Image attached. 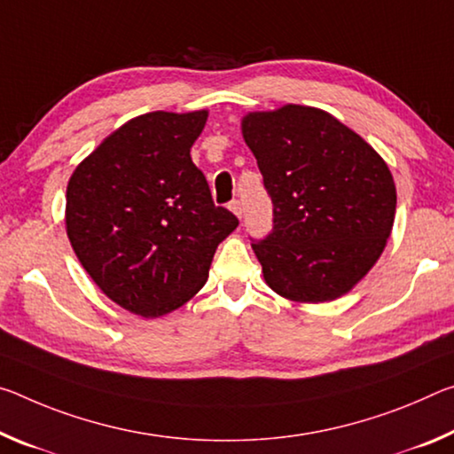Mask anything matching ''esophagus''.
Wrapping results in <instances>:
<instances>
[{
	"instance_id": "34e87169",
	"label": "esophagus",
	"mask_w": 454,
	"mask_h": 454,
	"mask_svg": "<svg viewBox=\"0 0 454 454\" xmlns=\"http://www.w3.org/2000/svg\"><path fill=\"white\" fill-rule=\"evenodd\" d=\"M229 209H231V213L235 215V217H239V219H241V215H243V205H241V200H231V203H229Z\"/></svg>"
}]
</instances>
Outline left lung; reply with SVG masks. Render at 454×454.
<instances>
[{
	"mask_svg": "<svg viewBox=\"0 0 454 454\" xmlns=\"http://www.w3.org/2000/svg\"><path fill=\"white\" fill-rule=\"evenodd\" d=\"M241 132L273 203L271 233L251 245L265 284L297 303L338 300L372 270L392 233L388 165L314 106L247 113Z\"/></svg>",
	"mask_w": 454,
	"mask_h": 454,
	"instance_id": "8db88e82",
	"label": "left lung"
}]
</instances>
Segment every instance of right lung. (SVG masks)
Instances as JSON below:
<instances>
[{
  "label": "right lung",
  "mask_w": 454,
  "mask_h": 454,
  "mask_svg": "<svg viewBox=\"0 0 454 454\" xmlns=\"http://www.w3.org/2000/svg\"><path fill=\"white\" fill-rule=\"evenodd\" d=\"M207 110L140 114L74 168L66 233L102 294L146 319L184 306L239 221L215 207L191 146Z\"/></svg>",
  "instance_id": "obj_1"
}]
</instances>
